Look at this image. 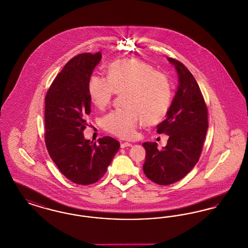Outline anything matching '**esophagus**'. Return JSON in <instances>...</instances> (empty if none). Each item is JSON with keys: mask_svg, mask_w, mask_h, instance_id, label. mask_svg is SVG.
I'll return each mask as SVG.
<instances>
[{"mask_svg": "<svg viewBox=\"0 0 248 248\" xmlns=\"http://www.w3.org/2000/svg\"><path fill=\"white\" fill-rule=\"evenodd\" d=\"M121 148H126V147H129V146H132V144L131 143H129V142H123V143H121Z\"/></svg>", "mask_w": 248, "mask_h": 248, "instance_id": "34e87169", "label": "esophagus"}]
</instances>
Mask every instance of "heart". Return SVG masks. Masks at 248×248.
Here are the masks:
<instances>
[{
	"instance_id": "obj_1",
	"label": "heart",
	"mask_w": 248,
	"mask_h": 248,
	"mask_svg": "<svg viewBox=\"0 0 248 248\" xmlns=\"http://www.w3.org/2000/svg\"><path fill=\"white\" fill-rule=\"evenodd\" d=\"M88 93L93 104L100 109L110 104L115 93H125L127 108L113 111L102 120L105 129L121 138L135 135L140 118L147 126L159 123L168 114L171 102V88L167 76L137 57L111 64L108 78L91 76Z\"/></svg>"
}]
</instances>
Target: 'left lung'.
Instances as JSON below:
<instances>
[{
  "mask_svg": "<svg viewBox=\"0 0 248 248\" xmlns=\"http://www.w3.org/2000/svg\"><path fill=\"white\" fill-rule=\"evenodd\" d=\"M179 78L176 94L167 118L157 125L158 133L169 135L162 150L157 143H142L146 155L142 166L145 176L159 185L182 180L199 160L208 128L207 108L194 76L185 65L170 57Z\"/></svg>",
  "mask_w": 248,
  "mask_h": 248,
  "instance_id": "obj_1",
  "label": "left lung"
}]
</instances>
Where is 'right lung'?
<instances>
[{
    "label": "right lung",
    "instance_id": "add662e5",
    "mask_svg": "<svg viewBox=\"0 0 248 248\" xmlns=\"http://www.w3.org/2000/svg\"><path fill=\"white\" fill-rule=\"evenodd\" d=\"M102 54H78L56 76L45 97V143L58 170L72 183L98 182L119 151V141L100 138L86 140L87 115L91 113L88 81Z\"/></svg>",
    "mask_w": 248,
    "mask_h": 248
}]
</instances>
